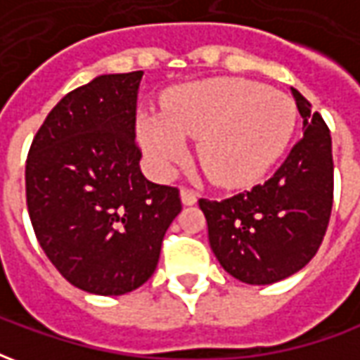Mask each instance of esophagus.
<instances>
[{
	"label": "esophagus",
	"mask_w": 360,
	"mask_h": 360,
	"mask_svg": "<svg viewBox=\"0 0 360 360\" xmlns=\"http://www.w3.org/2000/svg\"><path fill=\"white\" fill-rule=\"evenodd\" d=\"M196 198H198V195H196L195 191H191V188H181V202L185 204V206H193V204L196 202Z\"/></svg>",
	"instance_id": "34e87169"
}]
</instances>
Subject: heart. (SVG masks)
<instances>
[{"instance_id":"heart-1","label":"heart","mask_w":360,"mask_h":360,"mask_svg":"<svg viewBox=\"0 0 360 360\" xmlns=\"http://www.w3.org/2000/svg\"><path fill=\"white\" fill-rule=\"evenodd\" d=\"M293 100L245 79H208L179 86L165 98L164 113H144L136 134L160 175L187 162V139H198L204 173L221 187L262 179L291 141Z\"/></svg>"}]
</instances>
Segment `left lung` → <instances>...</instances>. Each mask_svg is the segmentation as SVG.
I'll return each instance as SVG.
<instances>
[{
    "label": "left lung",
    "mask_w": 360,
    "mask_h": 360,
    "mask_svg": "<svg viewBox=\"0 0 360 360\" xmlns=\"http://www.w3.org/2000/svg\"><path fill=\"white\" fill-rule=\"evenodd\" d=\"M291 94L302 117V139L278 172L226 200H198L219 264L250 285H270L309 264L332 214L330 129L299 90Z\"/></svg>",
    "instance_id": "1"
}]
</instances>
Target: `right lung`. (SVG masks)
Instances as JSON below:
<instances>
[{
    "instance_id": "right-lung-1",
    "label": "right lung",
    "mask_w": 360,
    "mask_h": 360,
    "mask_svg": "<svg viewBox=\"0 0 360 360\" xmlns=\"http://www.w3.org/2000/svg\"><path fill=\"white\" fill-rule=\"evenodd\" d=\"M142 71L102 75L63 96L27 158L36 239L71 285L125 295L148 281L181 212L179 188L141 172L134 141Z\"/></svg>"
}]
</instances>
